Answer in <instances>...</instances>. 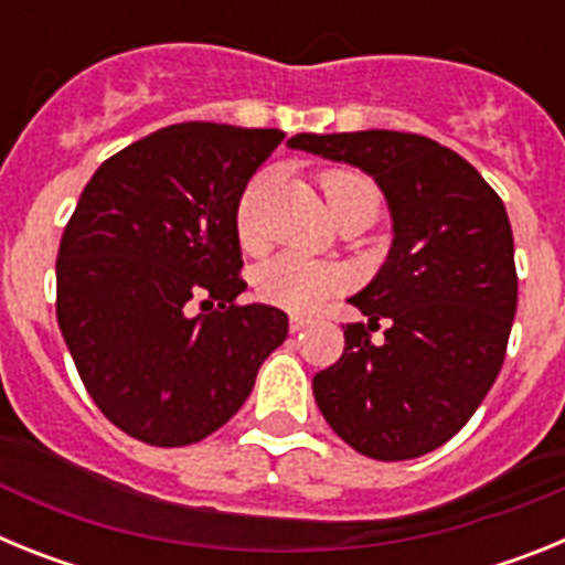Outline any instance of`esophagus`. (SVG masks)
I'll return each mask as SVG.
<instances>
[{
  "mask_svg": "<svg viewBox=\"0 0 565 565\" xmlns=\"http://www.w3.org/2000/svg\"><path fill=\"white\" fill-rule=\"evenodd\" d=\"M311 326V319L308 317H299V313H294L291 319H288V328H291L294 333H299V331H306V328Z\"/></svg>",
  "mask_w": 565,
  "mask_h": 565,
  "instance_id": "1",
  "label": "esophagus"
}]
</instances>
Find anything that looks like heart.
Masks as SVG:
<instances>
[{
  "label": "heart",
  "mask_w": 565,
  "mask_h": 565,
  "mask_svg": "<svg viewBox=\"0 0 565 565\" xmlns=\"http://www.w3.org/2000/svg\"><path fill=\"white\" fill-rule=\"evenodd\" d=\"M322 186H326V198H337L342 192H351V189H373L371 183L364 181L362 174L356 172H328L322 178ZM254 192L257 186H252L246 192V198L239 201L237 209V228L239 239L246 246L257 243V226H254ZM348 286V271L331 259L308 257V254L299 252H286L271 257L268 263L257 268L254 274V288H257L259 299H266L271 306L286 308V311L308 313L317 311L326 299H331L333 294H339Z\"/></svg>",
  "instance_id": "1"
}]
</instances>
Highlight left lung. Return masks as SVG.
Here are the masks:
<instances>
[{
  "label": "left lung",
  "mask_w": 565,
  "mask_h": 565,
  "mask_svg": "<svg viewBox=\"0 0 565 565\" xmlns=\"http://www.w3.org/2000/svg\"><path fill=\"white\" fill-rule=\"evenodd\" d=\"M291 149L351 163L382 189L387 259L348 302L344 353L313 376V398L342 441L407 461L450 441L495 384L518 308L515 243L495 189L461 154L413 132H299ZM387 321L385 339L370 331Z\"/></svg>",
  "instance_id": "left-lung-1"
}]
</instances>
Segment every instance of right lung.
Instances as JSON below:
<instances>
[{
    "mask_svg": "<svg viewBox=\"0 0 565 565\" xmlns=\"http://www.w3.org/2000/svg\"><path fill=\"white\" fill-rule=\"evenodd\" d=\"M282 138L174 124L104 161L78 198L56 259L58 328L98 411L138 441L212 436L286 342V311L234 302L239 198Z\"/></svg>",
    "mask_w": 565,
    "mask_h": 565,
    "instance_id": "1",
    "label": "right lung"
}]
</instances>
